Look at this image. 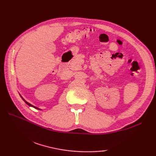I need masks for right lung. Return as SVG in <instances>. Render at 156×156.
I'll use <instances>...</instances> for the list:
<instances>
[{
    "instance_id": "add662e5",
    "label": "right lung",
    "mask_w": 156,
    "mask_h": 156,
    "mask_svg": "<svg viewBox=\"0 0 156 156\" xmlns=\"http://www.w3.org/2000/svg\"><path fill=\"white\" fill-rule=\"evenodd\" d=\"M23 101H24L25 102V103H27V105H28L29 106H30V107H34L35 108H37V109H39V108H38L37 107H34V105H31L30 103H29V102H27V101H25V100H24V99H23Z\"/></svg>"
}]
</instances>
